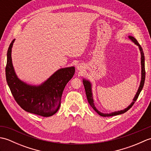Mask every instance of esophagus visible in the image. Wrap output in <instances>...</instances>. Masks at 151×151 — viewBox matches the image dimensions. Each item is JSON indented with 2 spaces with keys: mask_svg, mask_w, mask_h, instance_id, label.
Here are the masks:
<instances>
[{
  "mask_svg": "<svg viewBox=\"0 0 151 151\" xmlns=\"http://www.w3.org/2000/svg\"><path fill=\"white\" fill-rule=\"evenodd\" d=\"M83 65H82V64H78V65H77V67H76V68H77V70H82V69H83Z\"/></svg>",
  "mask_w": 151,
  "mask_h": 151,
  "instance_id": "34e87169",
  "label": "esophagus"
}]
</instances>
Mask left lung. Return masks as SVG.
Wrapping results in <instances>:
<instances>
[{"label":"left lung","instance_id":"1","mask_svg":"<svg viewBox=\"0 0 151 151\" xmlns=\"http://www.w3.org/2000/svg\"><path fill=\"white\" fill-rule=\"evenodd\" d=\"M129 39L132 41L133 43H134V44L136 45L137 46H138L139 50L140 51V54H141V67H142V73H141V81H140V84H139V86L138 88V89L136 92V93L134 96V97L133 99V101L131 102V104L129 106L127 107L126 108L123 109L122 110H119V111H113L111 112V113L109 114H104L102 113V112L99 111L97 108L95 107V103H94V101H93V92H92V84L91 82L89 81L88 79L86 78H83L82 81H83V84H84V88H85V91H86V96H87V99L88 101L89 102V104L91 105V106L93 108V109L97 112V113L100 115L102 117H110V116H114V115H119V114H123L125 112L127 111L132 106L133 104H134L137 100V97L140 93V92L142 91V89L143 88L144 86V83H145V56H144V54H143V51L142 47L140 46V45L137 42V40L134 38V37L131 36H129Z\"/></svg>","mask_w":151,"mask_h":151}]
</instances>
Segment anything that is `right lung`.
Masks as SVG:
<instances>
[{
	"label": "right lung",
	"mask_w": 151,
	"mask_h": 151,
	"mask_svg": "<svg viewBox=\"0 0 151 151\" xmlns=\"http://www.w3.org/2000/svg\"><path fill=\"white\" fill-rule=\"evenodd\" d=\"M15 40L9 45L7 52L6 77L15 100L26 111L43 117H50L58 111L63 89L75 72L74 66L59 69L39 85L21 81L16 74L12 59V49Z\"/></svg>",
	"instance_id": "1"
}]
</instances>
